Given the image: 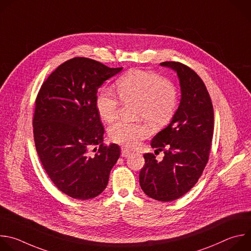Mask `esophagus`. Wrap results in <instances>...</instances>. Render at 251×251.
<instances>
[{
    "mask_svg": "<svg viewBox=\"0 0 251 251\" xmlns=\"http://www.w3.org/2000/svg\"><path fill=\"white\" fill-rule=\"evenodd\" d=\"M130 154H131V152L129 151V150H127L126 148H122V153H121V155H122L123 157H128Z\"/></svg>",
    "mask_w": 251,
    "mask_h": 251,
    "instance_id": "esophagus-1",
    "label": "esophagus"
}]
</instances>
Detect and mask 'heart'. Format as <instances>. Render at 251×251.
Wrapping results in <instances>:
<instances>
[{"instance_id":"b5f03b06","label":"heart","mask_w":251,"mask_h":251,"mask_svg":"<svg viewBox=\"0 0 251 251\" xmlns=\"http://www.w3.org/2000/svg\"><path fill=\"white\" fill-rule=\"evenodd\" d=\"M117 91L123 102H137V118L145 119L153 126L165 125L175 112L177 94L174 86L153 71H128L118 79ZM119 107V99L112 90L104 89L98 94L96 109L104 122H113ZM149 133L150 127L145 123L120 121L109 129L110 138L126 147H134Z\"/></svg>"}]
</instances>
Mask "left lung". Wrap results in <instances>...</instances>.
<instances>
[{
  "instance_id": "obj_1",
  "label": "left lung",
  "mask_w": 251,
  "mask_h": 251,
  "mask_svg": "<svg viewBox=\"0 0 251 251\" xmlns=\"http://www.w3.org/2000/svg\"><path fill=\"white\" fill-rule=\"evenodd\" d=\"M177 73L181 87L179 107L170 124L151 140L159 162L151 153L143 155L139 173L142 191L161 202H171L190 191L209 160L214 133V109L209 92L190 67L174 61L160 63Z\"/></svg>"
}]
</instances>
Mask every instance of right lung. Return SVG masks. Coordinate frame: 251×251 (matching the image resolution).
<instances>
[{"instance_id":"right-lung-1","label":"right lung","mask_w":251,"mask_h":251,"mask_svg":"<svg viewBox=\"0 0 251 251\" xmlns=\"http://www.w3.org/2000/svg\"><path fill=\"white\" fill-rule=\"evenodd\" d=\"M122 70L75 57L58 66L38 92L32 121L36 151L50 180L71 198L84 201L101 194L121 155L118 144L103 143L96 99L98 89Z\"/></svg>"}]
</instances>
